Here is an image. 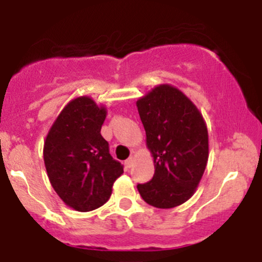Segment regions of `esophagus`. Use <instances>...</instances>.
I'll return each mask as SVG.
<instances>
[{"mask_svg":"<svg viewBox=\"0 0 262 262\" xmlns=\"http://www.w3.org/2000/svg\"><path fill=\"white\" fill-rule=\"evenodd\" d=\"M133 163H134V157H129L128 160L125 161V165H126V167H129V168H130L132 166H133Z\"/></svg>","mask_w":262,"mask_h":262,"instance_id":"esophagus-1","label":"esophagus"}]
</instances>
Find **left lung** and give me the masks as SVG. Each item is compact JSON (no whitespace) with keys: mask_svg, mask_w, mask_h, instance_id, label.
Returning a JSON list of instances; mask_svg holds the SVG:
<instances>
[{"mask_svg":"<svg viewBox=\"0 0 262 262\" xmlns=\"http://www.w3.org/2000/svg\"><path fill=\"white\" fill-rule=\"evenodd\" d=\"M155 161V175L138 184L149 205L170 209L192 196L207 167L209 144L203 115L189 97L170 84H160L137 101Z\"/></svg>","mask_w":262,"mask_h":262,"instance_id":"1","label":"left lung"}]
</instances>
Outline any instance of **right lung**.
<instances>
[{"label":"right lung","instance_id":"obj_1","mask_svg":"<svg viewBox=\"0 0 262 262\" xmlns=\"http://www.w3.org/2000/svg\"><path fill=\"white\" fill-rule=\"evenodd\" d=\"M106 109L89 96L72 100L53 123L44 142V163L58 196L78 212H90L109 200L124 172L112 157L101 126Z\"/></svg>","mask_w":262,"mask_h":262}]
</instances>
